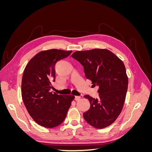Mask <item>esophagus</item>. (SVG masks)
<instances>
[{
	"mask_svg": "<svg viewBox=\"0 0 152 152\" xmlns=\"http://www.w3.org/2000/svg\"><path fill=\"white\" fill-rule=\"evenodd\" d=\"M80 96H75V101H79L80 99Z\"/></svg>",
	"mask_w": 152,
	"mask_h": 152,
	"instance_id": "34e87169",
	"label": "esophagus"
}]
</instances>
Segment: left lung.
<instances>
[{"label":"left lung","instance_id":"left-lung-1","mask_svg":"<svg viewBox=\"0 0 152 152\" xmlns=\"http://www.w3.org/2000/svg\"><path fill=\"white\" fill-rule=\"evenodd\" d=\"M72 57L83 66L87 79L99 87L98 98L84 96L91 104L84 113L85 121L95 128L109 126L121 113L125 102L128 87L125 65L107 49L76 51Z\"/></svg>","mask_w":152,"mask_h":152}]
</instances>
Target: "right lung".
<instances>
[{"label":"right lung","instance_id":"right-lung-1","mask_svg":"<svg viewBox=\"0 0 152 152\" xmlns=\"http://www.w3.org/2000/svg\"><path fill=\"white\" fill-rule=\"evenodd\" d=\"M72 52L54 49L43 50L25 67L21 82L23 101L30 115L41 126L53 128L60 125L75 98L74 96L49 91L55 81L56 63Z\"/></svg>","mask_w":152,"mask_h":152}]
</instances>
